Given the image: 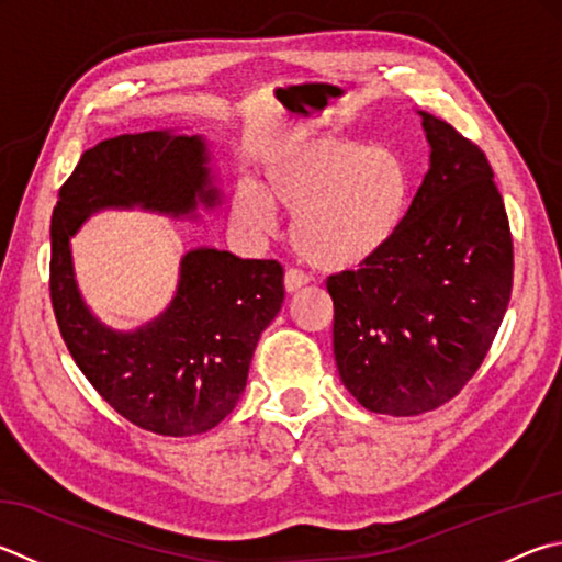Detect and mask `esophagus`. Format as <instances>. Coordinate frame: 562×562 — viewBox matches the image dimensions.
<instances>
[{
    "instance_id": "1",
    "label": "esophagus",
    "mask_w": 562,
    "mask_h": 562,
    "mask_svg": "<svg viewBox=\"0 0 562 562\" xmlns=\"http://www.w3.org/2000/svg\"><path fill=\"white\" fill-rule=\"evenodd\" d=\"M304 284H307V278H304V272H300V270H288V272H284V292H288V294L300 292Z\"/></svg>"
}]
</instances>
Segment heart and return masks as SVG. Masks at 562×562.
Instances as JSON below:
<instances>
[{
    "mask_svg": "<svg viewBox=\"0 0 562 562\" xmlns=\"http://www.w3.org/2000/svg\"><path fill=\"white\" fill-rule=\"evenodd\" d=\"M411 167L387 145L341 137L292 139L262 161L260 183H238L231 213L240 231L270 236L274 211L292 216V246L324 272L379 258L411 206Z\"/></svg>",
    "mask_w": 562,
    "mask_h": 562,
    "instance_id": "1",
    "label": "heart"
}]
</instances>
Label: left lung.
I'll return each instance as SVG.
<instances>
[{
  "instance_id": "obj_1",
  "label": "left lung",
  "mask_w": 562,
  "mask_h": 562,
  "mask_svg": "<svg viewBox=\"0 0 562 562\" xmlns=\"http://www.w3.org/2000/svg\"><path fill=\"white\" fill-rule=\"evenodd\" d=\"M430 169L397 236L361 270L326 280L334 359L366 411H435L472 379L512 300L514 246L482 149L417 110Z\"/></svg>"
}]
</instances>
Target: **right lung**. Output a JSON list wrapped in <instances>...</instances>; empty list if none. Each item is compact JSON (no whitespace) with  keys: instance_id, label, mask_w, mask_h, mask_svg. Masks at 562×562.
Here are the masks:
<instances>
[{"instance_id":"add662e5","label":"right lung","mask_w":562,"mask_h":562,"mask_svg":"<svg viewBox=\"0 0 562 562\" xmlns=\"http://www.w3.org/2000/svg\"><path fill=\"white\" fill-rule=\"evenodd\" d=\"M223 191L209 142L177 130L120 135L86 149L50 216V302L60 336L90 385L142 430L189 437L233 413L260 334L278 316L282 265L218 248L181 255L167 310L137 329H112L78 290L70 238L100 211L199 221Z\"/></svg>"}]
</instances>
